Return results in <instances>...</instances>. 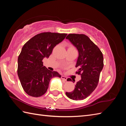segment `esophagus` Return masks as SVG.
I'll use <instances>...</instances> for the list:
<instances>
[{"label":"esophagus","mask_w":126,"mask_h":126,"mask_svg":"<svg viewBox=\"0 0 126 126\" xmlns=\"http://www.w3.org/2000/svg\"><path fill=\"white\" fill-rule=\"evenodd\" d=\"M61 79H62L63 80H64V81H66V79H67V78H66V77L65 76H61Z\"/></svg>","instance_id":"esophagus-1"}]
</instances>
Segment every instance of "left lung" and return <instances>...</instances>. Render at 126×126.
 Instances as JSON below:
<instances>
[{
    "instance_id": "obj_1",
    "label": "left lung",
    "mask_w": 126,
    "mask_h": 126,
    "mask_svg": "<svg viewBox=\"0 0 126 126\" xmlns=\"http://www.w3.org/2000/svg\"><path fill=\"white\" fill-rule=\"evenodd\" d=\"M79 51L76 67V74L81 79L77 82L74 90L66 92V95L73 100H82L88 97L98 84L101 71L103 67L102 53L90 38L83 34H69L66 37ZM68 81L71 79H68Z\"/></svg>"
}]
</instances>
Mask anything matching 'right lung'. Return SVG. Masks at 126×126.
Returning a JSON list of instances; mask_svg holds the SVG:
<instances>
[{
    "mask_svg": "<svg viewBox=\"0 0 126 126\" xmlns=\"http://www.w3.org/2000/svg\"><path fill=\"white\" fill-rule=\"evenodd\" d=\"M66 33L43 32L34 36L22 47L18 58L17 73L25 93L40 97L47 92L50 80L61 76L43 66L42 60L49 58L56 45L63 41Z\"/></svg>",
    "mask_w": 126,
    "mask_h": 126,
    "instance_id": "1",
    "label": "right lung"
}]
</instances>
